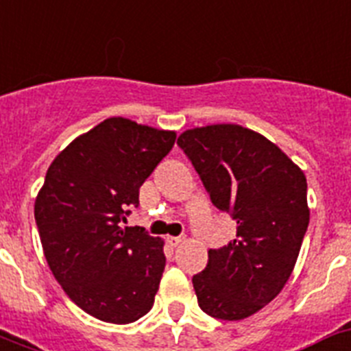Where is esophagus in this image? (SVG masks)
<instances>
[{
  "label": "esophagus",
  "mask_w": 351,
  "mask_h": 351,
  "mask_svg": "<svg viewBox=\"0 0 351 351\" xmlns=\"http://www.w3.org/2000/svg\"><path fill=\"white\" fill-rule=\"evenodd\" d=\"M167 244H169V246H173V248H176V246H180L182 243H184L185 241V237H167Z\"/></svg>",
  "instance_id": "esophagus-1"
}]
</instances>
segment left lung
<instances>
[{"instance_id": "left-lung-1", "label": "left lung", "mask_w": 351, "mask_h": 351, "mask_svg": "<svg viewBox=\"0 0 351 351\" xmlns=\"http://www.w3.org/2000/svg\"><path fill=\"white\" fill-rule=\"evenodd\" d=\"M178 146L212 203L237 221V237L208 250L207 267L193 276L198 305L217 319L250 317L293 273L311 217L307 178L275 143L241 125L191 128Z\"/></svg>"}]
</instances>
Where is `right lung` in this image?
<instances>
[{
  "mask_svg": "<svg viewBox=\"0 0 351 351\" xmlns=\"http://www.w3.org/2000/svg\"><path fill=\"white\" fill-rule=\"evenodd\" d=\"M175 139L176 132L108 117L48 167L35 198L44 257L67 296L98 319L126 325L153 307L164 241L119 223Z\"/></svg>",
  "mask_w": 351,
  "mask_h": 351,
  "instance_id": "1",
  "label": "right lung"
}]
</instances>
